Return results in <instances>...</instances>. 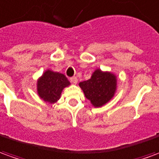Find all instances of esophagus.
<instances>
[{"label":"esophagus","instance_id":"esophagus-1","mask_svg":"<svg viewBox=\"0 0 159 159\" xmlns=\"http://www.w3.org/2000/svg\"><path fill=\"white\" fill-rule=\"evenodd\" d=\"M70 81H71V83H73V84H77L78 79L76 77L71 78V79H70Z\"/></svg>","mask_w":159,"mask_h":159}]
</instances>
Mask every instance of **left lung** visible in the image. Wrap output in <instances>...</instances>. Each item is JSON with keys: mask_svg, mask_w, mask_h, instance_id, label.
<instances>
[{"mask_svg": "<svg viewBox=\"0 0 159 159\" xmlns=\"http://www.w3.org/2000/svg\"><path fill=\"white\" fill-rule=\"evenodd\" d=\"M118 80L114 73L96 69L86 81L79 83L86 98L94 107H101L111 101L117 91Z\"/></svg>", "mask_w": 159, "mask_h": 159, "instance_id": "obj_1", "label": "left lung"}]
</instances>
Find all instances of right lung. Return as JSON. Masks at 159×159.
Listing matches in <instances>:
<instances>
[{"label":"right lung","instance_id":"obj_1","mask_svg":"<svg viewBox=\"0 0 159 159\" xmlns=\"http://www.w3.org/2000/svg\"><path fill=\"white\" fill-rule=\"evenodd\" d=\"M70 85L63 73L48 69L37 80V93L45 102L54 104L61 98L63 89Z\"/></svg>","mask_w":159,"mask_h":159}]
</instances>
